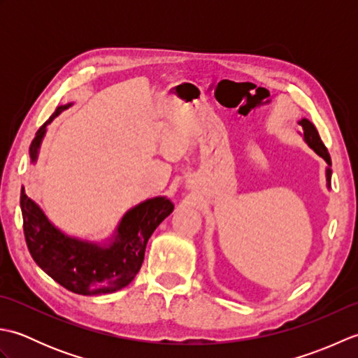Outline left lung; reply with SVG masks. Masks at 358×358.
I'll return each mask as SVG.
<instances>
[{
  "instance_id": "left-lung-1",
  "label": "left lung",
  "mask_w": 358,
  "mask_h": 358,
  "mask_svg": "<svg viewBox=\"0 0 358 358\" xmlns=\"http://www.w3.org/2000/svg\"><path fill=\"white\" fill-rule=\"evenodd\" d=\"M299 124L303 127V136H305V141L317 152L318 155H320L324 159L326 163L331 166V155H329L328 149H326V146L323 144L320 135H318L315 126L306 118H303L301 121H299ZM326 178H328V181L331 180V169H329V167L326 169Z\"/></svg>"
}]
</instances>
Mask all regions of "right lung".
I'll return each mask as SVG.
<instances>
[{"instance_id": "add662e5", "label": "right lung", "mask_w": 358, "mask_h": 358, "mask_svg": "<svg viewBox=\"0 0 358 358\" xmlns=\"http://www.w3.org/2000/svg\"><path fill=\"white\" fill-rule=\"evenodd\" d=\"M69 106L57 108L36 131L30 144L32 162L36 159L45 126ZM21 210L26 243L35 263L67 291L100 295L120 291L135 278L152 232L173 210V204L164 196H157L135 206L121 220L117 237L109 246L80 241L59 232L24 189H21Z\"/></svg>"}]
</instances>
